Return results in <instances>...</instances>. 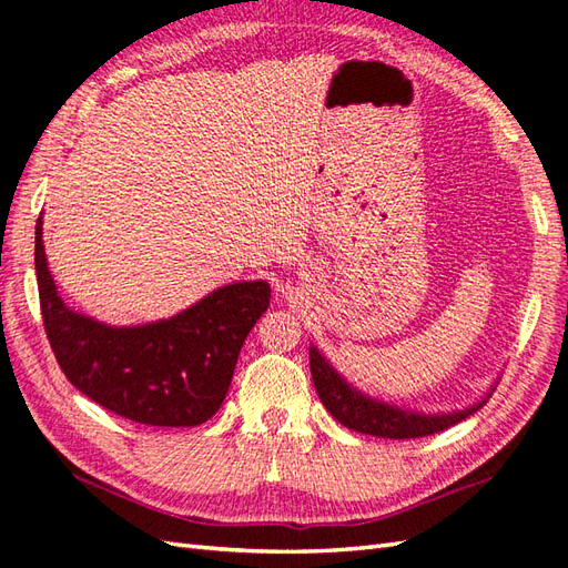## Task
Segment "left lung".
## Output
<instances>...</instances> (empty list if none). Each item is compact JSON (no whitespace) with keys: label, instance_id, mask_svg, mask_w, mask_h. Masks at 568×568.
<instances>
[{"label":"left lung","instance_id":"obj_1","mask_svg":"<svg viewBox=\"0 0 568 568\" xmlns=\"http://www.w3.org/2000/svg\"><path fill=\"white\" fill-rule=\"evenodd\" d=\"M310 367L316 394L326 405V410L347 429H355L369 436H382V439H417V436L444 432L483 408L494 390L491 386L489 394L483 400L470 405V408L427 415L417 410H403L398 405H390L362 394V390H357L353 384H347L343 376L328 365V359L318 353L314 345L310 347Z\"/></svg>","mask_w":568,"mask_h":568}]
</instances>
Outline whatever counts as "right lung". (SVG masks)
<instances>
[{
    "label": "right lung",
    "mask_w": 568,
    "mask_h": 568,
    "mask_svg": "<svg viewBox=\"0 0 568 568\" xmlns=\"http://www.w3.org/2000/svg\"><path fill=\"white\" fill-rule=\"evenodd\" d=\"M36 275L48 341L67 379L103 408L151 427H196L221 408L246 333L271 285L244 281L141 326H110L67 307L36 223Z\"/></svg>",
    "instance_id": "1"
}]
</instances>
